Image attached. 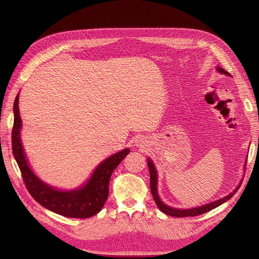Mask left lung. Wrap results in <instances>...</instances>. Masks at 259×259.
<instances>
[{
	"mask_svg": "<svg viewBox=\"0 0 259 259\" xmlns=\"http://www.w3.org/2000/svg\"><path fill=\"white\" fill-rule=\"evenodd\" d=\"M217 70L221 73H224L226 75H230L229 72H227L226 70H224L223 68H217ZM148 167H149V171H150V190L152 193V197L153 200L155 201V204L158 205V207L163 211L164 214L169 215V216H173V217H192V216H199L202 214H205L207 211L214 209L215 207L222 205L223 203H225L226 201H228L229 199H231L233 197V194L238 191V189L240 188V186L237 188L236 190H234L231 194L227 195V197L221 199V200H217L215 202H211L209 204L206 205H203L200 207H194V208H190V209H177V208H173V207H169L167 205L164 204V203L160 200L158 192H156V170L155 167L153 165V163L148 160Z\"/></svg>",
	"mask_w": 259,
	"mask_h": 259,
	"instance_id": "1",
	"label": "left lung"
}]
</instances>
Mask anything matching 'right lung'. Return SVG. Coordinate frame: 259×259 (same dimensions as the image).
I'll return each instance as SVG.
<instances>
[{
    "label": "right lung",
    "instance_id": "obj_1",
    "mask_svg": "<svg viewBox=\"0 0 259 259\" xmlns=\"http://www.w3.org/2000/svg\"><path fill=\"white\" fill-rule=\"evenodd\" d=\"M17 95L14 103V125L12 131L13 154L21 171L22 180L29 193L48 209L70 218H89L99 213L109 195V182L115 167L130 153L128 149L106 159L94 171L89 183L73 191H58L45 185L30 169L20 142L21 119Z\"/></svg>",
    "mask_w": 259,
    "mask_h": 259
}]
</instances>
